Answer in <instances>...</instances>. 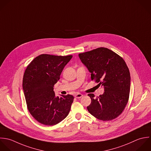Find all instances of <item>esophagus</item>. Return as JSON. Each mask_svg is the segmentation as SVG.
<instances>
[{"mask_svg": "<svg viewBox=\"0 0 151 151\" xmlns=\"http://www.w3.org/2000/svg\"><path fill=\"white\" fill-rule=\"evenodd\" d=\"M83 96V95L82 94L79 93H76V94L75 95V97L76 98H82Z\"/></svg>", "mask_w": 151, "mask_h": 151, "instance_id": "obj_1", "label": "esophagus"}]
</instances>
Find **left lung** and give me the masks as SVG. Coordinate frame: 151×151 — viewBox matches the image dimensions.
I'll return each instance as SVG.
<instances>
[{
  "mask_svg": "<svg viewBox=\"0 0 151 151\" xmlns=\"http://www.w3.org/2000/svg\"><path fill=\"white\" fill-rule=\"evenodd\" d=\"M79 57L91 73L92 80L99 82L105 91L96 98L88 94L91 99L87 106L89 112L104 121L116 118L125 109L129 96L131 76L125 62L105 47L80 53Z\"/></svg>",
  "mask_w": 151,
  "mask_h": 151,
  "instance_id": "obj_1",
  "label": "left lung"
}]
</instances>
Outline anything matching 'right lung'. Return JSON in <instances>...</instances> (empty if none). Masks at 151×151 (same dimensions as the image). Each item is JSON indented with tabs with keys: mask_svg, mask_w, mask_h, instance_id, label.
Returning <instances> with one entry per match:
<instances>
[{
	"mask_svg": "<svg viewBox=\"0 0 151 151\" xmlns=\"http://www.w3.org/2000/svg\"><path fill=\"white\" fill-rule=\"evenodd\" d=\"M72 58V55L42 54L35 58L26 69L22 87L27 107L40 124L55 125L69 114L74 97L70 95L56 96L53 86Z\"/></svg>",
	"mask_w": 151,
	"mask_h": 151,
	"instance_id": "right-lung-1",
	"label": "right lung"
}]
</instances>
